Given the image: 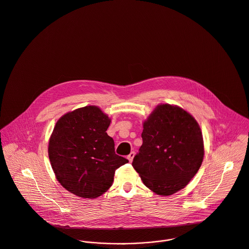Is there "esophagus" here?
I'll list each match as a JSON object with an SVG mask.
<instances>
[{
	"label": "esophagus",
	"mask_w": 249,
	"mask_h": 249,
	"mask_svg": "<svg viewBox=\"0 0 249 249\" xmlns=\"http://www.w3.org/2000/svg\"><path fill=\"white\" fill-rule=\"evenodd\" d=\"M134 156H135V152H131V153H130V154L127 156V160H128L130 162H132Z\"/></svg>",
	"instance_id": "34e87169"
}]
</instances>
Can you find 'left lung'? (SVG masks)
<instances>
[{"instance_id":"8db88e82","label":"left lung","mask_w":249,"mask_h":249,"mask_svg":"<svg viewBox=\"0 0 249 249\" xmlns=\"http://www.w3.org/2000/svg\"><path fill=\"white\" fill-rule=\"evenodd\" d=\"M142 138L132 166L157 195L178 192L197 173L204 158L203 136L196 119L181 107L158 106L143 123Z\"/></svg>"}]
</instances>
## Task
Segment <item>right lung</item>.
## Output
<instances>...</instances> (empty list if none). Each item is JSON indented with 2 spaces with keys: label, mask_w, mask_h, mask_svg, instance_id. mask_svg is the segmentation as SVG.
<instances>
[{
  "label": "right lung",
  "mask_w": 249,
  "mask_h": 249,
  "mask_svg": "<svg viewBox=\"0 0 249 249\" xmlns=\"http://www.w3.org/2000/svg\"><path fill=\"white\" fill-rule=\"evenodd\" d=\"M110 119L98 107L68 112L55 124L48 154L56 179L70 193L96 198L112 185L116 169L128 160L115 153L107 134Z\"/></svg>",
  "instance_id": "right-lung-1"
}]
</instances>
